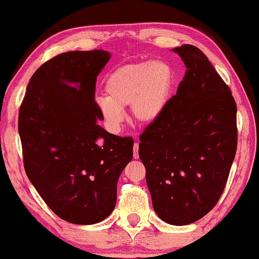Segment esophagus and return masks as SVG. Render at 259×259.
<instances>
[{"mask_svg":"<svg viewBox=\"0 0 259 259\" xmlns=\"http://www.w3.org/2000/svg\"><path fill=\"white\" fill-rule=\"evenodd\" d=\"M134 159H139V143H134Z\"/></svg>","mask_w":259,"mask_h":259,"instance_id":"1","label":"esophagus"}]
</instances>
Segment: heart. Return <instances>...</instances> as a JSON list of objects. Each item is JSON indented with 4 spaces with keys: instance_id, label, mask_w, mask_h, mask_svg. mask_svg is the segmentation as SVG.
<instances>
[{
    "instance_id": "obj_1",
    "label": "heart",
    "mask_w": 259,
    "mask_h": 259,
    "mask_svg": "<svg viewBox=\"0 0 259 259\" xmlns=\"http://www.w3.org/2000/svg\"><path fill=\"white\" fill-rule=\"evenodd\" d=\"M173 86V71L161 61L126 64L109 75L106 98L98 99V107L111 129L123 122L124 107L130 105L139 124L155 122L167 105Z\"/></svg>"
}]
</instances>
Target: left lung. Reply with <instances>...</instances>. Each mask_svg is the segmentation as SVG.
Segmentation results:
<instances>
[{
    "instance_id": "8db88e82",
    "label": "left lung",
    "mask_w": 259,
    "mask_h": 259,
    "mask_svg": "<svg viewBox=\"0 0 259 259\" xmlns=\"http://www.w3.org/2000/svg\"><path fill=\"white\" fill-rule=\"evenodd\" d=\"M173 51L185 75L161 116L141 134L139 155L154 210L183 226L207 215L224 192L237 152V105L198 48Z\"/></svg>"
}]
</instances>
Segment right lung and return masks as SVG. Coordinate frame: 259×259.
<instances>
[{"mask_svg": "<svg viewBox=\"0 0 259 259\" xmlns=\"http://www.w3.org/2000/svg\"><path fill=\"white\" fill-rule=\"evenodd\" d=\"M111 55L63 52L40 65L26 88L19 135L28 179L62 220L93 225L117 201V182L133 159L134 140L107 133L94 99Z\"/></svg>", "mask_w": 259, "mask_h": 259, "instance_id": "obj_1", "label": "right lung"}]
</instances>
